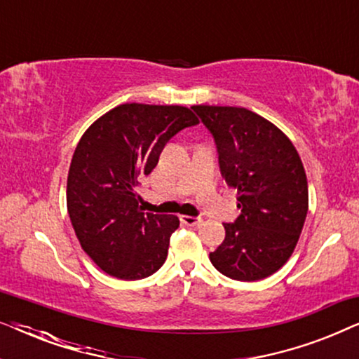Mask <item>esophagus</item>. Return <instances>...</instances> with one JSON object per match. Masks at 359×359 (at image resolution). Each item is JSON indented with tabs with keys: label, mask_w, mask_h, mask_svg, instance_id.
I'll use <instances>...</instances> for the list:
<instances>
[{
	"label": "esophagus",
	"mask_w": 359,
	"mask_h": 359,
	"mask_svg": "<svg viewBox=\"0 0 359 359\" xmlns=\"http://www.w3.org/2000/svg\"><path fill=\"white\" fill-rule=\"evenodd\" d=\"M181 222H183L184 225H191V227H193V225H199L201 222H203V219L201 217H193V215H181Z\"/></svg>",
	"instance_id": "obj_1"
}]
</instances>
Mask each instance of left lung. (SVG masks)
<instances>
[{
    "label": "left lung",
    "mask_w": 359,
    "mask_h": 359,
    "mask_svg": "<svg viewBox=\"0 0 359 359\" xmlns=\"http://www.w3.org/2000/svg\"><path fill=\"white\" fill-rule=\"evenodd\" d=\"M214 135L220 173L237 189L233 224L209 255L224 276L258 281L276 273L299 242L309 209L307 176L296 147L273 122L235 106H193Z\"/></svg>",
    "instance_id": "8db88e82"
}]
</instances>
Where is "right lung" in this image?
Listing matches in <instances>:
<instances>
[{
    "label": "right lung",
    "mask_w": 359,
    "mask_h": 359,
    "mask_svg": "<svg viewBox=\"0 0 359 359\" xmlns=\"http://www.w3.org/2000/svg\"><path fill=\"white\" fill-rule=\"evenodd\" d=\"M196 124L184 106L126 102L81 135L68 170L67 209L81 248L104 273L134 281L165 263L180 219L144 212L135 188L166 142Z\"/></svg>",
    "instance_id": "add662e5"
}]
</instances>
